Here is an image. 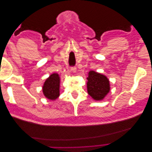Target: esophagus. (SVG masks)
Wrapping results in <instances>:
<instances>
[{"label":"esophagus","mask_w":152,"mask_h":152,"mask_svg":"<svg viewBox=\"0 0 152 152\" xmlns=\"http://www.w3.org/2000/svg\"><path fill=\"white\" fill-rule=\"evenodd\" d=\"M71 71H72L73 73H76V72H77V68H76L75 66L71 67Z\"/></svg>","instance_id":"1"}]
</instances>
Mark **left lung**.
<instances>
[{"label": "left lung", "instance_id": "8db88e82", "mask_svg": "<svg viewBox=\"0 0 152 152\" xmlns=\"http://www.w3.org/2000/svg\"><path fill=\"white\" fill-rule=\"evenodd\" d=\"M87 93L94 100L104 99L110 90V82L104 75L94 71H90L87 78Z\"/></svg>", "mask_w": 152, "mask_h": 152}]
</instances>
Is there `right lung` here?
I'll return each mask as SVG.
<instances>
[{"instance_id": "add662e5", "label": "right lung", "mask_w": 152, "mask_h": 152, "mask_svg": "<svg viewBox=\"0 0 152 152\" xmlns=\"http://www.w3.org/2000/svg\"><path fill=\"white\" fill-rule=\"evenodd\" d=\"M60 79L58 73H54L45 80L42 87V92L45 98L50 100L56 99L59 96Z\"/></svg>"}]
</instances>
